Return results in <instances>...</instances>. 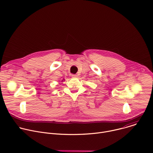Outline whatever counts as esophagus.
<instances>
[{"label": "esophagus", "instance_id": "34e87169", "mask_svg": "<svg viewBox=\"0 0 153 153\" xmlns=\"http://www.w3.org/2000/svg\"><path fill=\"white\" fill-rule=\"evenodd\" d=\"M72 77L73 78H77L78 77V75L77 74H72Z\"/></svg>", "mask_w": 153, "mask_h": 153}]
</instances>
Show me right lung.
<instances>
[{"label":"right lung","mask_w":153,"mask_h":153,"mask_svg":"<svg viewBox=\"0 0 153 153\" xmlns=\"http://www.w3.org/2000/svg\"><path fill=\"white\" fill-rule=\"evenodd\" d=\"M63 80H64V79H63ZM62 81H63V80H62Z\"/></svg>","instance_id":"obj_1"}]
</instances>
